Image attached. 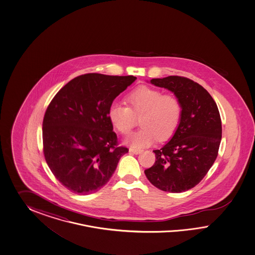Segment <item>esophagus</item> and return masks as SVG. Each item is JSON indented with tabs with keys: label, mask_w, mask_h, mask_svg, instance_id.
I'll return each mask as SVG.
<instances>
[{
	"label": "esophagus",
	"mask_w": 255,
	"mask_h": 255,
	"mask_svg": "<svg viewBox=\"0 0 255 255\" xmlns=\"http://www.w3.org/2000/svg\"><path fill=\"white\" fill-rule=\"evenodd\" d=\"M129 151H130L131 153H133V154H140V153L142 152L141 149H135V148H130Z\"/></svg>",
	"instance_id": "34e87169"
}]
</instances>
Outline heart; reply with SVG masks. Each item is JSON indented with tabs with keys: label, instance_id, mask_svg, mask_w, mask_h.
<instances>
[{
	"label": "heart",
	"instance_id": "heart-1",
	"mask_svg": "<svg viewBox=\"0 0 255 255\" xmlns=\"http://www.w3.org/2000/svg\"><path fill=\"white\" fill-rule=\"evenodd\" d=\"M128 107L114 103L108 108V119L117 131L127 134L140 117L142 127L127 136L124 142L130 147L143 148L158 140L170 138L180 123L182 108L174 95L163 94L156 89L141 86L126 97Z\"/></svg>",
	"mask_w": 255,
	"mask_h": 255
}]
</instances>
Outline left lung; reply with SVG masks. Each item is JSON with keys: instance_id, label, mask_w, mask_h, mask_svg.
<instances>
[{"instance_id": "1", "label": "left lung", "mask_w": 255, "mask_h": 255, "mask_svg": "<svg viewBox=\"0 0 255 255\" xmlns=\"http://www.w3.org/2000/svg\"><path fill=\"white\" fill-rule=\"evenodd\" d=\"M149 83L174 93L182 108L178 129L145 170L150 183L169 193L197 185L216 160L222 140V121L215 101L198 83L186 77L152 78Z\"/></svg>"}]
</instances>
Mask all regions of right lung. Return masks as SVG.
Returning a JSON list of instances; mask_svg holds the SVG:
<instances>
[{"label":"right lung","instance_id":"add662e5","mask_svg":"<svg viewBox=\"0 0 255 255\" xmlns=\"http://www.w3.org/2000/svg\"><path fill=\"white\" fill-rule=\"evenodd\" d=\"M135 79L86 74L72 79L50 102L43 121L44 154L55 178L71 192L99 191L128 152L116 147L108 108Z\"/></svg>","mask_w":255,"mask_h":255}]
</instances>
